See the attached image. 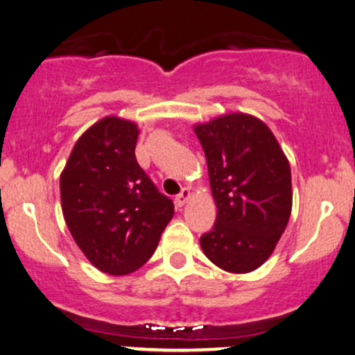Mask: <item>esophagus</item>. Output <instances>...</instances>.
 I'll list each match as a JSON object with an SVG mask.
<instances>
[{
	"label": "esophagus",
	"mask_w": 355,
	"mask_h": 355,
	"mask_svg": "<svg viewBox=\"0 0 355 355\" xmlns=\"http://www.w3.org/2000/svg\"><path fill=\"white\" fill-rule=\"evenodd\" d=\"M191 198V191H190V189H183L180 193L177 195V198H175V202H177V205L178 207H183L185 205L187 202H189Z\"/></svg>",
	"instance_id": "1"
}]
</instances>
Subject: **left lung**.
<instances>
[{
  "label": "left lung",
  "mask_w": 355,
  "mask_h": 355,
  "mask_svg": "<svg viewBox=\"0 0 355 355\" xmlns=\"http://www.w3.org/2000/svg\"><path fill=\"white\" fill-rule=\"evenodd\" d=\"M209 166L217 220L200 247L210 262L247 274L275 250L292 211L291 165L257 116L229 113L193 126Z\"/></svg>",
  "instance_id": "1"
}]
</instances>
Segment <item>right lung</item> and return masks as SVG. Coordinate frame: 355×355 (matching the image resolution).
Returning <instances> with one entry per match:
<instances>
[{
    "label": "right lung",
    "mask_w": 355,
    "mask_h": 355,
    "mask_svg": "<svg viewBox=\"0 0 355 355\" xmlns=\"http://www.w3.org/2000/svg\"><path fill=\"white\" fill-rule=\"evenodd\" d=\"M135 121L105 116L76 140L60 175L61 210L73 240L98 270L132 274L148 262L173 203L135 158Z\"/></svg>",
    "instance_id": "right-lung-1"
}]
</instances>
